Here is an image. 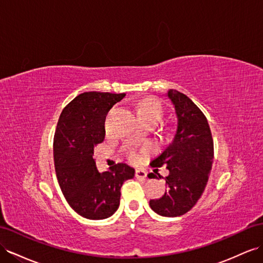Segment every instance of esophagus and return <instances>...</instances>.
<instances>
[{
	"mask_svg": "<svg viewBox=\"0 0 263 263\" xmlns=\"http://www.w3.org/2000/svg\"><path fill=\"white\" fill-rule=\"evenodd\" d=\"M135 176H136V178H138V179L145 180V179L147 178V173H146V172H144V170L137 169L136 172H135Z\"/></svg>",
	"mask_w": 263,
	"mask_h": 263,
	"instance_id": "esophagus-1",
	"label": "esophagus"
}]
</instances>
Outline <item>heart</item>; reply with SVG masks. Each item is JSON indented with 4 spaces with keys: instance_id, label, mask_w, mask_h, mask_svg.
Instances as JSON below:
<instances>
[{
    "instance_id": "obj_1",
    "label": "heart",
    "mask_w": 263,
    "mask_h": 263,
    "mask_svg": "<svg viewBox=\"0 0 263 263\" xmlns=\"http://www.w3.org/2000/svg\"><path fill=\"white\" fill-rule=\"evenodd\" d=\"M138 116L139 118H145V117H152L156 119H160L162 116V105L158 102L155 101V99H146L143 103L138 106ZM129 159L133 161H136L139 159L138 153L130 151L129 152Z\"/></svg>"
}]
</instances>
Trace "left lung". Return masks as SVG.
<instances>
[{
  "mask_svg": "<svg viewBox=\"0 0 263 263\" xmlns=\"http://www.w3.org/2000/svg\"><path fill=\"white\" fill-rule=\"evenodd\" d=\"M167 96L175 107L177 128L172 143L151 162L153 167L167 166V190L149 205L160 216L179 217L197 203L208 182L214 140L207 118L189 97L176 89H169Z\"/></svg>",
  "mask_w": 263,
  "mask_h": 263,
  "instance_id": "8db88e82",
  "label": "left lung"
}]
</instances>
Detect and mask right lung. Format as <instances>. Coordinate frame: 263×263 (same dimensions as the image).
<instances>
[{
    "instance_id": "1",
    "label": "right lung",
    "mask_w": 263,
    "mask_h": 263,
    "mask_svg": "<svg viewBox=\"0 0 263 263\" xmlns=\"http://www.w3.org/2000/svg\"><path fill=\"white\" fill-rule=\"evenodd\" d=\"M126 94L87 91L75 97L59 118L54 135L56 177L66 201L80 216L101 220L115 214L119 207L120 188L135 176L126 164L99 173L94 148L105 138L108 110Z\"/></svg>"
}]
</instances>
